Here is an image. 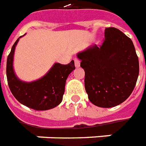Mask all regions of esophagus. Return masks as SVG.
I'll return each mask as SVG.
<instances>
[{
  "mask_svg": "<svg viewBox=\"0 0 146 146\" xmlns=\"http://www.w3.org/2000/svg\"><path fill=\"white\" fill-rule=\"evenodd\" d=\"M75 66L76 68H79L80 67V61L77 58H75Z\"/></svg>",
  "mask_w": 146,
  "mask_h": 146,
  "instance_id": "esophagus-1",
  "label": "esophagus"
}]
</instances>
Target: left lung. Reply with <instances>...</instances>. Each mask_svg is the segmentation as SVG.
<instances>
[{
  "mask_svg": "<svg viewBox=\"0 0 146 146\" xmlns=\"http://www.w3.org/2000/svg\"><path fill=\"white\" fill-rule=\"evenodd\" d=\"M100 47L91 45L77 57L85 71V89L92 104L112 108L125 101L134 90L139 62L134 44L115 27L104 30Z\"/></svg>",
  "mask_w": 146,
  "mask_h": 146,
  "instance_id": "8db88e82",
  "label": "left lung"
}]
</instances>
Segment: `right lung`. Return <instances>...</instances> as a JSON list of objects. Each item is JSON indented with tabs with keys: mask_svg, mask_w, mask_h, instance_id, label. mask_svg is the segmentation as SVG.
I'll return each instance as SVG.
<instances>
[{
	"mask_svg": "<svg viewBox=\"0 0 146 146\" xmlns=\"http://www.w3.org/2000/svg\"><path fill=\"white\" fill-rule=\"evenodd\" d=\"M23 36L12 45L7 59L6 74L9 89L15 99L28 108L37 111L52 109L61 103L66 80L75 69V62L71 60L67 65L55 63L42 78L32 82L22 81L15 75L13 60L15 46Z\"/></svg>",
	"mask_w": 146,
	"mask_h": 146,
	"instance_id": "right-lung-1",
	"label": "right lung"
}]
</instances>
